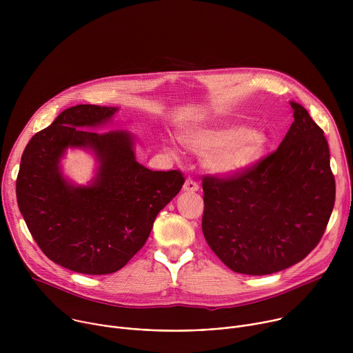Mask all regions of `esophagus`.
I'll return each instance as SVG.
<instances>
[{
	"mask_svg": "<svg viewBox=\"0 0 353 353\" xmlns=\"http://www.w3.org/2000/svg\"><path fill=\"white\" fill-rule=\"evenodd\" d=\"M198 190H199V185H198L194 180L187 179V180L184 181L183 191H185V192H195V191H198Z\"/></svg>",
	"mask_w": 353,
	"mask_h": 353,
	"instance_id": "34e87169",
	"label": "esophagus"
}]
</instances>
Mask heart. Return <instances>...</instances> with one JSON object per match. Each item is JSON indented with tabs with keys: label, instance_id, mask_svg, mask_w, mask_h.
<instances>
[{
	"label": "heart",
	"instance_id": "heart-1",
	"mask_svg": "<svg viewBox=\"0 0 353 353\" xmlns=\"http://www.w3.org/2000/svg\"><path fill=\"white\" fill-rule=\"evenodd\" d=\"M181 143L203 155L204 169L216 177H232L254 168L268 148V135L261 128L237 124L192 125L180 131ZM168 150L173 152L170 145Z\"/></svg>",
	"mask_w": 353,
	"mask_h": 353
}]
</instances>
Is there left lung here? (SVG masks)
<instances>
[{
    "label": "left lung",
    "instance_id": "left-lung-1",
    "mask_svg": "<svg viewBox=\"0 0 353 353\" xmlns=\"http://www.w3.org/2000/svg\"><path fill=\"white\" fill-rule=\"evenodd\" d=\"M293 123L274 154L237 177H205L203 233L232 271L268 275L303 260L335 203L324 131L290 100Z\"/></svg>",
    "mask_w": 353,
    "mask_h": 353
}]
</instances>
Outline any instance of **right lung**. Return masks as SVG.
I'll return each mask as SVG.
<instances>
[{
    "mask_svg": "<svg viewBox=\"0 0 353 353\" xmlns=\"http://www.w3.org/2000/svg\"><path fill=\"white\" fill-rule=\"evenodd\" d=\"M119 108L77 105L26 145L17 179L19 211L43 253L79 274L121 270L145 244L158 214L179 194V170L152 172L137 161L135 137L113 124ZM68 148L95 158L94 177L77 185L62 170Z\"/></svg>",
    "mask_w": 353,
    "mask_h": 353,
    "instance_id": "right-lung-1",
    "label": "right lung"
}]
</instances>
